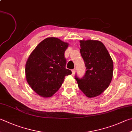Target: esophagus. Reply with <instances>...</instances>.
Masks as SVG:
<instances>
[{"mask_svg": "<svg viewBox=\"0 0 132 132\" xmlns=\"http://www.w3.org/2000/svg\"><path fill=\"white\" fill-rule=\"evenodd\" d=\"M71 71H72V74L73 75H74V74L76 73V69H73V70H71Z\"/></svg>", "mask_w": 132, "mask_h": 132, "instance_id": "esophagus-1", "label": "esophagus"}]
</instances>
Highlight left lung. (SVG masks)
I'll use <instances>...</instances> for the list:
<instances>
[{"label":"left lung","mask_w":132,"mask_h":132,"mask_svg":"<svg viewBox=\"0 0 132 132\" xmlns=\"http://www.w3.org/2000/svg\"><path fill=\"white\" fill-rule=\"evenodd\" d=\"M80 52L87 71L78 86L88 97H96L109 87L113 76V61L106 47L99 40H82Z\"/></svg>","instance_id":"8db88e82"}]
</instances>
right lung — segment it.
Returning a JSON list of instances; mask_svg holds the SVG:
<instances>
[{"instance_id": "right-lung-1", "label": "right lung", "mask_w": 132, "mask_h": 132, "mask_svg": "<svg viewBox=\"0 0 132 132\" xmlns=\"http://www.w3.org/2000/svg\"><path fill=\"white\" fill-rule=\"evenodd\" d=\"M69 44L56 37H48L38 44L29 56L25 76L29 85L43 97H51L59 90L66 76L64 52Z\"/></svg>"}]
</instances>
